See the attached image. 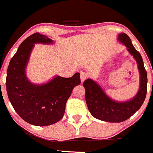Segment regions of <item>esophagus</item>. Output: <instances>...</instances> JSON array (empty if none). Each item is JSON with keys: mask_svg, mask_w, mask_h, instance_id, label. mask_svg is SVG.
<instances>
[{"mask_svg": "<svg viewBox=\"0 0 153 153\" xmlns=\"http://www.w3.org/2000/svg\"><path fill=\"white\" fill-rule=\"evenodd\" d=\"M80 78H81V83H83L85 80L88 78V75L85 72H81V76H80Z\"/></svg>", "mask_w": 153, "mask_h": 153, "instance_id": "1", "label": "esophagus"}]
</instances>
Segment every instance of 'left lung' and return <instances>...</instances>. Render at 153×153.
Segmentation results:
<instances>
[{"label": "left lung", "instance_id": "left-lung-1", "mask_svg": "<svg viewBox=\"0 0 153 153\" xmlns=\"http://www.w3.org/2000/svg\"><path fill=\"white\" fill-rule=\"evenodd\" d=\"M118 41L125 45L128 52L136 59L140 75V88L136 96L128 101L118 102L107 96L103 90L92 79L85 80V100L90 112L94 118L107 122H122L131 118L141 107L147 91V73L140 53L133 46L128 35H118Z\"/></svg>", "mask_w": 153, "mask_h": 153}]
</instances>
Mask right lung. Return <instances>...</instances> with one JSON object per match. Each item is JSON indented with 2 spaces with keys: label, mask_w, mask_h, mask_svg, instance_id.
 <instances>
[{
  "label": "right lung",
  "mask_w": 153,
  "mask_h": 153,
  "mask_svg": "<svg viewBox=\"0 0 153 153\" xmlns=\"http://www.w3.org/2000/svg\"><path fill=\"white\" fill-rule=\"evenodd\" d=\"M37 43L50 44L53 41L38 32L24 40L10 62L6 88L13 109L24 121L35 126H48L63 117L67 100L81 80L77 72L71 78L56 76L42 85L30 82L25 68Z\"/></svg>",
  "instance_id": "obj_1"
}]
</instances>
